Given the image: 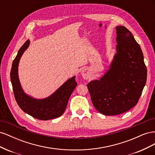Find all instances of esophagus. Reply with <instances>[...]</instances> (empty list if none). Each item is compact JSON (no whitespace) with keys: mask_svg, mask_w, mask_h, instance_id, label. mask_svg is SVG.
<instances>
[{"mask_svg":"<svg viewBox=\"0 0 155 155\" xmlns=\"http://www.w3.org/2000/svg\"><path fill=\"white\" fill-rule=\"evenodd\" d=\"M81 74L84 79H87L89 78V72L87 69H83L81 72Z\"/></svg>","mask_w":155,"mask_h":155,"instance_id":"1","label":"esophagus"}]
</instances>
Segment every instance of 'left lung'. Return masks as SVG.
Returning <instances> with one entry per match:
<instances>
[{
  "label": "left lung",
  "instance_id": "left-lung-1",
  "mask_svg": "<svg viewBox=\"0 0 155 155\" xmlns=\"http://www.w3.org/2000/svg\"><path fill=\"white\" fill-rule=\"evenodd\" d=\"M116 54L100 80L87 84L92 104L100 113L118 115L137 104L147 80L140 45L125 27H116Z\"/></svg>",
  "mask_w": 155,
  "mask_h": 155
}]
</instances>
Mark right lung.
Here are the masks:
<instances>
[{"instance_id":"right-lung-1","label":"right lung","mask_w":155,"mask_h":155,"mask_svg":"<svg viewBox=\"0 0 155 155\" xmlns=\"http://www.w3.org/2000/svg\"><path fill=\"white\" fill-rule=\"evenodd\" d=\"M29 45L30 41L27 40L18 50L12 63L10 78L15 100L23 111L35 118L48 120L58 118L64 113L69 98L77 85L76 77L68 79L54 94L45 99L37 100L26 94L18 79V66L22 54Z\"/></svg>"}]
</instances>
